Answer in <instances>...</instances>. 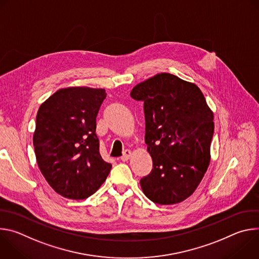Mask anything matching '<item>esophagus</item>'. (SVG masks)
I'll return each mask as SVG.
<instances>
[{"label":"esophagus","instance_id":"1","mask_svg":"<svg viewBox=\"0 0 259 259\" xmlns=\"http://www.w3.org/2000/svg\"><path fill=\"white\" fill-rule=\"evenodd\" d=\"M131 155H132L131 151H129V150H126V151H124V153H123V156L121 157V160H122L123 162H125V161H128V160L130 159V157H131Z\"/></svg>","mask_w":259,"mask_h":259}]
</instances>
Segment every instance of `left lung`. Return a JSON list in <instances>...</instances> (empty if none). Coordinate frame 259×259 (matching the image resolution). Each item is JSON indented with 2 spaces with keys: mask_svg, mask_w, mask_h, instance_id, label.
<instances>
[{
  "mask_svg": "<svg viewBox=\"0 0 259 259\" xmlns=\"http://www.w3.org/2000/svg\"><path fill=\"white\" fill-rule=\"evenodd\" d=\"M130 95L143 102L153 159L141 189L156 204L180 203L196 191L209 166L213 113L197 85L167 72L139 83Z\"/></svg>",
  "mask_w": 259,
  "mask_h": 259,
  "instance_id": "8db88e82",
  "label": "left lung"
}]
</instances>
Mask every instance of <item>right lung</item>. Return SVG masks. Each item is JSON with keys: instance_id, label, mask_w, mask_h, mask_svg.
Instances as JSON below:
<instances>
[{"instance_id": "add662e5", "label": "right lung", "mask_w": 259, "mask_h": 259, "mask_svg": "<svg viewBox=\"0 0 259 259\" xmlns=\"http://www.w3.org/2000/svg\"><path fill=\"white\" fill-rule=\"evenodd\" d=\"M104 89L69 87L41 104L35 119L36 162L50 187L67 199L93 195L109 174L96 135V117Z\"/></svg>"}]
</instances>
